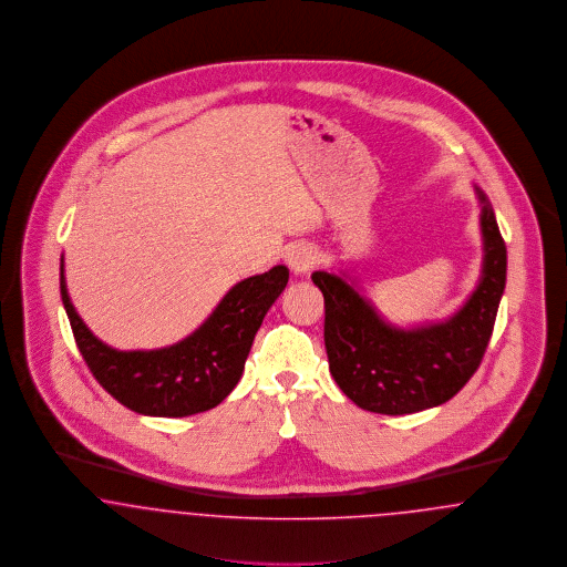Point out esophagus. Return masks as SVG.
Returning <instances> with one entry per match:
<instances>
[{
	"label": "esophagus",
	"instance_id": "34e87169",
	"mask_svg": "<svg viewBox=\"0 0 567 567\" xmlns=\"http://www.w3.org/2000/svg\"><path fill=\"white\" fill-rule=\"evenodd\" d=\"M318 260V251L309 243H295L286 251V262L295 275H305L313 269Z\"/></svg>",
	"mask_w": 567,
	"mask_h": 567
}]
</instances>
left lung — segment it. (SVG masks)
<instances>
[{
  "label": "left lung",
  "mask_w": 567,
  "mask_h": 567,
  "mask_svg": "<svg viewBox=\"0 0 567 567\" xmlns=\"http://www.w3.org/2000/svg\"><path fill=\"white\" fill-rule=\"evenodd\" d=\"M482 205V275L465 305L444 322L401 328L386 322L348 275L316 270L324 295V343L337 386L358 408L386 416L450 401L476 373L506 288L507 254L488 198Z\"/></svg>",
  "instance_id": "8db88e82"
}]
</instances>
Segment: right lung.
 Segmentation results:
<instances>
[{"label": "right lung", "instance_id": "add662e5", "mask_svg": "<svg viewBox=\"0 0 567 567\" xmlns=\"http://www.w3.org/2000/svg\"><path fill=\"white\" fill-rule=\"evenodd\" d=\"M288 277L284 265L247 277L189 337L168 348L134 352L102 343L85 327L68 297L63 258L60 288L79 352L100 386L136 414L183 417L213 410L239 384L254 337Z\"/></svg>", "mask_w": 567, "mask_h": 567}]
</instances>
